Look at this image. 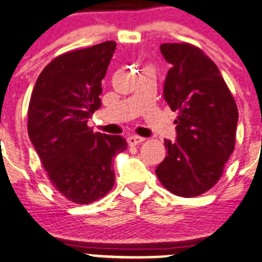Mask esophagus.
I'll return each mask as SVG.
<instances>
[{
    "mask_svg": "<svg viewBox=\"0 0 262 262\" xmlns=\"http://www.w3.org/2000/svg\"><path fill=\"white\" fill-rule=\"evenodd\" d=\"M143 141H145V138H143V137H140V136H130V137H128L129 146L140 145V143H142Z\"/></svg>",
    "mask_w": 262,
    "mask_h": 262,
    "instance_id": "34e87169",
    "label": "esophagus"
}]
</instances>
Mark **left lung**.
I'll list each match as a JSON object with an SVG mask.
<instances>
[{"label":"left lung","mask_w":262,"mask_h":262,"mask_svg":"<svg viewBox=\"0 0 262 262\" xmlns=\"http://www.w3.org/2000/svg\"><path fill=\"white\" fill-rule=\"evenodd\" d=\"M160 52L171 69L163 95L178 112L175 142L155 169L166 189L195 197L214 187L235 148L237 107L215 63L197 47L164 43Z\"/></svg>","instance_id":"8db88e82"}]
</instances>
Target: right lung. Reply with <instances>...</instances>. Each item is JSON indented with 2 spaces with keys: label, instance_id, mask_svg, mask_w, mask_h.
Masks as SVG:
<instances>
[{
  "label": "right lung",
  "instance_id": "right-lung-1",
  "mask_svg": "<svg viewBox=\"0 0 262 262\" xmlns=\"http://www.w3.org/2000/svg\"><path fill=\"white\" fill-rule=\"evenodd\" d=\"M116 43L67 52L43 69L28 105V136L49 181L75 204H90L112 189V160L128 146L121 136L94 133L87 121L102 100Z\"/></svg>",
  "mask_w": 262,
  "mask_h": 262
}]
</instances>
